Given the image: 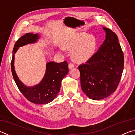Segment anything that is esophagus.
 Returning a JSON list of instances; mask_svg holds the SVG:
<instances>
[{
    "mask_svg": "<svg viewBox=\"0 0 135 135\" xmlns=\"http://www.w3.org/2000/svg\"><path fill=\"white\" fill-rule=\"evenodd\" d=\"M74 64H73L72 62H70L69 63V64H68V68H69V69H72L74 67Z\"/></svg>",
    "mask_w": 135,
    "mask_h": 135,
    "instance_id": "obj_1",
    "label": "esophagus"
}]
</instances>
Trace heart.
Listing matches in <instances>:
<instances>
[{"label": "heart", "mask_w": 135, "mask_h": 135, "mask_svg": "<svg viewBox=\"0 0 135 135\" xmlns=\"http://www.w3.org/2000/svg\"><path fill=\"white\" fill-rule=\"evenodd\" d=\"M97 42L93 36L77 34L67 44V48L74 50L73 59L77 62H84L91 58L95 52Z\"/></svg>", "instance_id": "1"}]
</instances>
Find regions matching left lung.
<instances>
[{
    "label": "left lung",
    "instance_id": "1",
    "mask_svg": "<svg viewBox=\"0 0 135 135\" xmlns=\"http://www.w3.org/2000/svg\"><path fill=\"white\" fill-rule=\"evenodd\" d=\"M103 29L106 33L103 44L86 62L78 66L81 89L94 100L116 91L124 67L123 52L117 35L111 29Z\"/></svg>",
    "mask_w": 135,
    "mask_h": 135
}]
</instances>
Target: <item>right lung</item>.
Wrapping results in <instances>:
<instances>
[{"label":"right lung","mask_w":135,"mask_h":135,"mask_svg":"<svg viewBox=\"0 0 135 135\" xmlns=\"http://www.w3.org/2000/svg\"><path fill=\"white\" fill-rule=\"evenodd\" d=\"M38 35L26 33L18 39L14 45L11 61V70L15 81L19 90L29 102L35 104H48L57 97L60 92L61 81L68 73V63L66 61L60 63L50 62L46 64V73L40 84L28 87L23 84L17 76L14 68V54L20 46L35 42Z\"/></svg>","instance_id":"right-lung-1"}]
</instances>
